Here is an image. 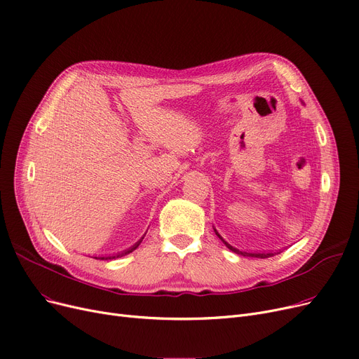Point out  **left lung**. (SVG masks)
<instances>
[{"mask_svg":"<svg viewBox=\"0 0 359 359\" xmlns=\"http://www.w3.org/2000/svg\"><path fill=\"white\" fill-rule=\"evenodd\" d=\"M212 229H214V231H215V235L218 236V239H220L231 252H235V254H238V255H242V257H252V258H270V257H274L276 254H280V252H283L282 249H278V251H276V252H273V251H242V249H238V248H235V246H231L229 242H226L223 238H222V235L220 233L217 231V229L212 226Z\"/></svg>","mask_w":359,"mask_h":359,"instance_id":"obj_1","label":"left lung"}]
</instances>
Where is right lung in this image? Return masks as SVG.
<instances>
[{"instance_id": "add662e5", "label": "right lung", "mask_w": 359, "mask_h": 359, "mask_svg": "<svg viewBox=\"0 0 359 359\" xmlns=\"http://www.w3.org/2000/svg\"><path fill=\"white\" fill-rule=\"evenodd\" d=\"M147 235V233H145ZM145 235L139 239L136 243H133L130 248H128V249H124V251H121V252H117V254H110V255H98V257H92V258H95V259H116V258H120V257H124V255H128V254H130V252H133L135 249L141 245V242L144 241V238H145Z\"/></svg>"}]
</instances>
